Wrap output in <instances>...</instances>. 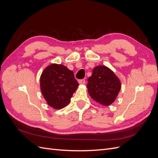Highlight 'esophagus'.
Returning <instances> with one entry per match:
<instances>
[{
	"instance_id": "34e87169",
	"label": "esophagus",
	"mask_w": 158,
	"mask_h": 158,
	"mask_svg": "<svg viewBox=\"0 0 158 158\" xmlns=\"http://www.w3.org/2000/svg\"><path fill=\"white\" fill-rule=\"evenodd\" d=\"M78 83L80 84H85V80L82 79V80H78Z\"/></svg>"
}]
</instances>
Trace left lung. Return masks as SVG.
Returning a JSON list of instances; mask_svg holds the SVG:
<instances>
[{
    "mask_svg": "<svg viewBox=\"0 0 158 158\" xmlns=\"http://www.w3.org/2000/svg\"><path fill=\"white\" fill-rule=\"evenodd\" d=\"M88 82L87 88L91 98L104 106L114 102L121 88L117 76L106 66H95Z\"/></svg>",
    "mask_w": 158,
    "mask_h": 158,
    "instance_id": "8db88e82",
    "label": "left lung"
}]
</instances>
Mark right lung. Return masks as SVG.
I'll return each instance as SVG.
<instances>
[{"instance_id": "right-lung-1", "label": "right lung", "mask_w": 158, "mask_h": 158, "mask_svg": "<svg viewBox=\"0 0 158 158\" xmlns=\"http://www.w3.org/2000/svg\"><path fill=\"white\" fill-rule=\"evenodd\" d=\"M78 85L73 72L63 64H51L40 77L41 93L47 104L55 109L67 106Z\"/></svg>"}]
</instances>
